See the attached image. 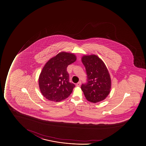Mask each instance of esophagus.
I'll return each mask as SVG.
<instances>
[{
    "mask_svg": "<svg viewBox=\"0 0 146 146\" xmlns=\"http://www.w3.org/2000/svg\"><path fill=\"white\" fill-rule=\"evenodd\" d=\"M80 85H81V82H79L77 84V86H80Z\"/></svg>",
    "mask_w": 146,
    "mask_h": 146,
    "instance_id": "34e87169",
    "label": "esophagus"
}]
</instances>
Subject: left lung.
Listing matches in <instances>:
<instances>
[{
  "label": "left lung",
  "mask_w": 146,
  "mask_h": 146,
  "mask_svg": "<svg viewBox=\"0 0 146 146\" xmlns=\"http://www.w3.org/2000/svg\"><path fill=\"white\" fill-rule=\"evenodd\" d=\"M87 74V82L81 89L89 102L97 103L104 100L110 92L111 80L104 63L95 55L82 57Z\"/></svg>",
  "instance_id": "1"
}]
</instances>
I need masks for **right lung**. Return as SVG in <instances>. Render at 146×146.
<instances>
[{
	"instance_id": "1",
	"label": "right lung",
	"mask_w": 146,
	"mask_h": 146,
	"mask_svg": "<svg viewBox=\"0 0 146 146\" xmlns=\"http://www.w3.org/2000/svg\"><path fill=\"white\" fill-rule=\"evenodd\" d=\"M76 60L74 54L62 52L46 63L39 78L40 89L44 98L59 102L69 97L75 85L69 82L67 67Z\"/></svg>"
}]
</instances>
